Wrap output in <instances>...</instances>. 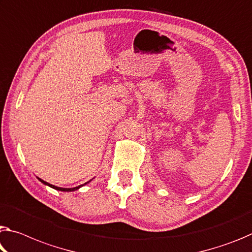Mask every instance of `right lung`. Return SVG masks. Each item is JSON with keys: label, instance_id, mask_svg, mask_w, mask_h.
Returning <instances> with one entry per match:
<instances>
[{"label": "right lung", "instance_id": "add662e5", "mask_svg": "<svg viewBox=\"0 0 252 252\" xmlns=\"http://www.w3.org/2000/svg\"><path fill=\"white\" fill-rule=\"evenodd\" d=\"M38 179L40 182H41L42 184H45V185H47V186H49V187H51V189H57V190H62V191H74V190H77V189H81L82 186H84V185H86V184H89L91 181H89L87 183H85V184H83V185H79V186H77V187H73V189H63V187H58V186H55V185H51V184H49V183H47V182H45V181H42L41 178H39L38 177Z\"/></svg>", "mask_w": 252, "mask_h": 252}]
</instances>
